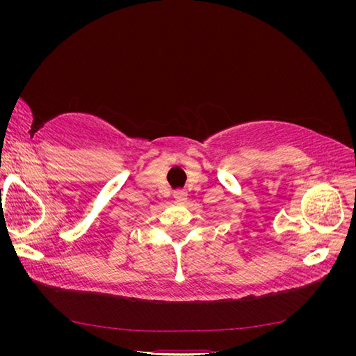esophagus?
<instances>
[{"instance_id":"esophagus-1","label":"esophagus","mask_w":356,"mask_h":356,"mask_svg":"<svg viewBox=\"0 0 356 356\" xmlns=\"http://www.w3.org/2000/svg\"><path fill=\"white\" fill-rule=\"evenodd\" d=\"M174 199L178 202V203H184L187 200V193L186 190H175L174 191Z\"/></svg>"}]
</instances>
